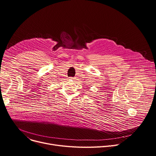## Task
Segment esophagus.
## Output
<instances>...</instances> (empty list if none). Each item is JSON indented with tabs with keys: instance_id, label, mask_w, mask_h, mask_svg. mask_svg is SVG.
I'll return each instance as SVG.
<instances>
[{
	"instance_id": "esophagus-1",
	"label": "esophagus",
	"mask_w": 156,
	"mask_h": 156,
	"mask_svg": "<svg viewBox=\"0 0 156 156\" xmlns=\"http://www.w3.org/2000/svg\"><path fill=\"white\" fill-rule=\"evenodd\" d=\"M69 79H71V80H74V78H73V77H69Z\"/></svg>"
}]
</instances>
